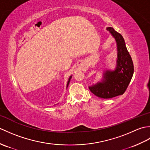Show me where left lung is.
Returning a JSON list of instances; mask_svg holds the SVG:
<instances>
[{"label":"left lung","mask_w":150,"mask_h":150,"mask_svg":"<svg viewBox=\"0 0 150 150\" xmlns=\"http://www.w3.org/2000/svg\"><path fill=\"white\" fill-rule=\"evenodd\" d=\"M116 42L117 57L114 69H104L103 75L96 84L89 86L95 95L102 98H110L122 95L128 88L134 71L133 64L123 37L115 31L113 28L108 27Z\"/></svg>","instance_id":"left-lung-1"}]
</instances>
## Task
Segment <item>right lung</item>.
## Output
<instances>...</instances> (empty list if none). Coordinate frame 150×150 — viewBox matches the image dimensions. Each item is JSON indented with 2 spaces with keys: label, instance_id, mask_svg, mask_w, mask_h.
<instances>
[{
  "label": "right lung",
  "instance_id": "add662e5",
  "mask_svg": "<svg viewBox=\"0 0 150 150\" xmlns=\"http://www.w3.org/2000/svg\"><path fill=\"white\" fill-rule=\"evenodd\" d=\"M71 77H72V75L70 76V77H69V79H68V82H67V86H66V88H68V85H69V82H70V80H71Z\"/></svg>",
  "mask_w": 150,
  "mask_h": 150
}]
</instances>
